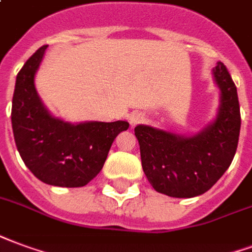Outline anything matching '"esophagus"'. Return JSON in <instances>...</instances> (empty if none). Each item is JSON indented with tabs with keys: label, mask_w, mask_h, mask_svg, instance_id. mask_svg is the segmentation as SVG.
Here are the masks:
<instances>
[{
	"label": "esophagus",
	"mask_w": 252,
	"mask_h": 252,
	"mask_svg": "<svg viewBox=\"0 0 252 252\" xmlns=\"http://www.w3.org/2000/svg\"><path fill=\"white\" fill-rule=\"evenodd\" d=\"M128 121H129L131 126H136L139 123L143 121V115L139 113V112H132L131 115L128 116Z\"/></svg>",
	"instance_id": "34e87169"
}]
</instances>
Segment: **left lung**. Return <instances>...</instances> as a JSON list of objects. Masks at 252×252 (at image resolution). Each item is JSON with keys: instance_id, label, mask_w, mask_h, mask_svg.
<instances>
[{"instance_id": "obj_1", "label": "left lung", "mask_w": 252, "mask_h": 252, "mask_svg": "<svg viewBox=\"0 0 252 252\" xmlns=\"http://www.w3.org/2000/svg\"><path fill=\"white\" fill-rule=\"evenodd\" d=\"M212 76L220 100L216 117L202 131L187 136L145 124L135 128L143 171L158 192L199 196L223 176L235 156L240 132L236 87L220 61Z\"/></svg>"}]
</instances>
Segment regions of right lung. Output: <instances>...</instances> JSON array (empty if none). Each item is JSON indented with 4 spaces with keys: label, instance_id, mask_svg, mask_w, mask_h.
<instances>
[{
    "label": "right lung",
    "instance_id": "add662e5",
    "mask_svg": "<svg viewBox=\"0 0 252 252\" xmlns=\"http://www.w3.org/2000/svg\"><path fill=\"white\" fill-rule=\"evenodd\" d=\"M48 45L24 64L16 79L12 128L17 150L32 173L56 187H83L97 176L116 136L129 124L84 121L72 124L53 116L34 87Z\"/></svg>",
    "mask_w": 252,
    "mask_h": 252
}]
</instances>
